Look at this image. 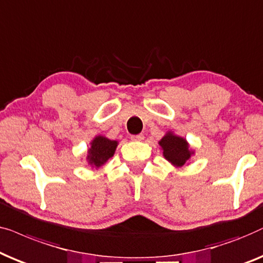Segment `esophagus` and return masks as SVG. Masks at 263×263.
I'll return each instance as SVG.
<instances>
[{
	"instance_id": "obj_1",
	"label": "esophagus",
	"mask_w": 263,
	"mask_h": 263,
	"mask_svg": "<svg viewBox=\"0 0 263 263\" xmlns=\"http://www.w3.org/2000/svg\"><path fill=\"white\" fill-rule=\"evenodd\" d=\"M131 139H132V141H143V139H144V135H143V134L132 135L131 136Z\"/></svg>"
}]
</instances>
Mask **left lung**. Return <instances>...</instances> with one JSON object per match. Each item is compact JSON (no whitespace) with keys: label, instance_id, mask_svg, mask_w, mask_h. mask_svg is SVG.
Returning <instances> with one entry per match:
<instances>
[{"label":"left lung","instance_id":"8db88e82","mask_svg":"<svg viewBox=\"0 0 263 263\" xmlns=\"http://www.w3.org/2000/svg\"><path fill=\"white\" fill-rule=\"evenodd\" d=\"M161 148L163 150L164 159L170 161L176 167L184 166L189 161L194 152L189 148L187 142L184 138L178 137L172 132H168L166 136L159 142Z\"/></svg>","mask_w":263,"mask_h":263}]
</instances>
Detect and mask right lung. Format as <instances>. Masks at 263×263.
Masks as SVG:
<instances>
[{"label": "right lung", "mask_w": 263, "mask_h": 263, "mask_svg": "<svg viewBox=\"0 0 263 263\" xmlns=\"http://www.w3.org/2000/svg\"><path fill=\"white\" fill-rule=\"evenodd\" d=\"M117 145V141H110L103 136H97L91 142V148L89 149V154H87V161L91 166L101 167L114 155Z\"/></svg>", "instance_id": "right-lung-1"}]
</instances>
